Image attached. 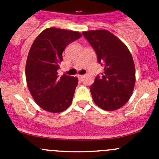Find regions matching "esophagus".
Returning a JSON list of instances; mask_svg holds the SVG:
<instances>
[{
	"instance_id": "esophagus-1",
	"label": "esophagus",
	"mask_w": 159,
	"mask_h": 159,
	"mask_svg": "<svg viewBox=\"0 0 159 159\" xmlns=\"http://www.w3.org/2000/svg\"><path fill=\"white\" fill-rule=\"evenodd\" d=\"M77 77H78L79 80H82V79L84 77V75H78V76Z\"/></svg>"
}]
</instances>
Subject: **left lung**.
Here are the masks:
<instances>
[{"label":"left lung","instance_id":"1","mask_svg":"<svg viewBox=\"0 0 159 159\" xmlns=\"http://www.w3.org/2000/svg\"><path fill=\"white\" fill-rule=\"evenodd\" d=\"M104 67L90 90L95 104L102 110L116 111L127 103L135 84V67L129 49L122 40L104 29L83 32Z\"/></svg>","mask_w":159,"mask_h":159}]
</instances>
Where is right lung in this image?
Instances as JSON below:
<instances>
[{"instance_id":"right-lung-1","label":"right lung","mask_w":159,"mask_h":159,"mask_svg":"<svg viewBox=\"0 0 159 159\" xmlns=\"http://www.w3.org/2000/svg\"><path fill=\"white\" fill-rule=\"evenodd\" d=\"M81 36L75 31L48 28L32 43L26 61L25 76L32 98L43 110L59 113L71 105L78 79L65 74L59 78L57 70L67 44Z\"/></svg>"}]
</instances>
